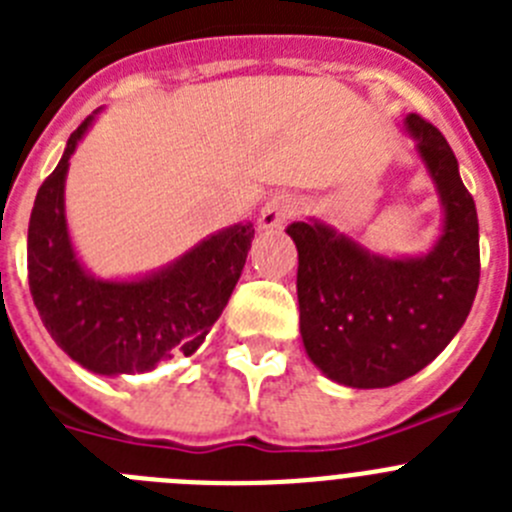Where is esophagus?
Instances as JSON below:
<instances>
[{
  "instance_id": "34e87169",
  "label": "esophagus",
  "mask_w": 512,
  "mask_h": 512,
  "mask_svg": "<svg viewBox=\"0 0 512 512\" xmlns=\"http://www.w3.org/2000/svg\"><path fill=\"white\" fill-rule=\"evenodd\" d=\"M297 215V200L289 194H274L259 212V230H277Z\"/></svg>"
}]
</instances>
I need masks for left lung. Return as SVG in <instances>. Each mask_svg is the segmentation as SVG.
Returning a JSON list of instances; mask_svg holds the SVG:
<instances>
[{"label":"left lung","mask_w":512,"mask_h":512,"mask_svg":"<svg viewBox=\"0 0 512 512\" xmlns=\"http://www.w3.org/2000/svg\"><path fill=\"white\" fill-rule=\"evenodd\" d=\"M443 205V233L418 259H384L330 225L292 223L300 333L333 382L377 390L431 364L467 320L479 284V223L449 140L420 115L405 117Z\"/></svg>","instance_id":"left-lung-1"}]
</instances>
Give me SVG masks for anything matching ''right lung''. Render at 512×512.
<instances>
[{"label":"right lung","instance_id":"1","mask_svg":"<svg viewBox=\"0 0 512 512\" xmlns=\"http://www.w3.org/2000/svg\"><path fill=\"white\" fill-rule=\"evenodd\" d=\"M92 120L71 133L35 197L27 228L30 295L53 341L84 369L104 377L151 372L202 346L241 279L256 230L251 223L230 225L135 282L94 279L76 259L63 212L69 158Z\"/></svg>","mask_w":512,"mask_h":512}]
</instances>
